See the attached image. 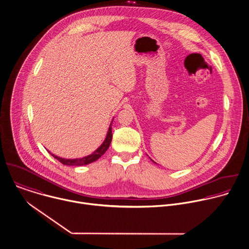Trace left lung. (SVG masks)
Listing matches in <instances>:
<instances>
[{
  "mask_svg": "<svg viewBox=\"0 0 249 249\" xmlns=\"http://www.w3.org/2000/svg\"><path fill=\"white\" fill-rule=\"evenodd\" d=\"M153 162H154V161H153ZM154 163H155V162H154Z\"/></svg>",
  "mask_w": 249,
  "mask_h": 249,
  "instance_id": "8db88e82",
  "label": "left lung"
}]
</instances>
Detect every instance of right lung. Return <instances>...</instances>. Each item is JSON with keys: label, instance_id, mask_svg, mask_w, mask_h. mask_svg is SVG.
I'll return each mask as SVG.
<instances>
[{"label": "right lung", "instance_id": "1", "mask_svg": "<svg viewBox=\"0 0 249 249\" xmlns=\"http://www.w3.org/2000/svg\"><path fill=\"white\" fill-rule=\"evenodd\" d=\"M113 120H111V123L109 125V128L107 130V134L106 136V139L105 141L103 142V143L91 154L85 156V157H82V158H75V159H66V158H62V157H59L57 155H54L52 153H49L55 158L57 159L59 162H61L63 165H66V166H83V165H88L90 163H93L95 161H97L102 155L105 154V152L108 149L109 147V144L111 142V139H112V129H111V124H112Z\"/></svg>", "mask_w": 249, "mask_h": 249}]
</instances>
